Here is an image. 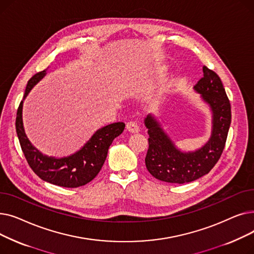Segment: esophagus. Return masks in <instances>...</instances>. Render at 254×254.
<instances>
[{
	"instance_id": "1",
	"label": "esophagus",
	"mask_w": 254,
	"mask_h": 254,
	"mask_svg": "<svg viewBox=\"0 0 254 254\" xmlns=\"http://www.w3.org/2000/svg\"><path fill=\"white\" fill-rule=\"evenodd\" d=\"M127 128L130 132H138L139 131V126L137 122H134V120H130L127 124Z\"/></svg>"
}]
</instances>
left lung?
Instances as JSON below:
<instances>
[{
	"mask_svg": "<svg viewBox=\"0 0 254 254\" xmlns=\"http://www.w3.org/2000/svg\"><path fill=\"white\" fill-rule=\"evenodd\" d=\"M203 73L194 89L201 93L213 113L212 135L204 147L183 153L175 147L153 116L145 118L149 135L145 165L158 180L178 184L196 180L208 174L222 154L231 126V103L219 76L206 65L203 66Z\"/></svg>",
	"mask_w": 254,
	"mask_h": 254,
	"instance_id": "8db88e82",
	"label": "left lung"
}]
</instances>
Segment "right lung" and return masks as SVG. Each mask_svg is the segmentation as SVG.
Masks as SVG:
<instances>
[{
    "instance_id": "right-lung-1",
    "label": "right lung",
    "mask_w": 254,
    "mask_h": 254,
    "mask_svg": "<svg viewBox=\"0 0 254 254\" xmlns=\"http://www.w3.org/2000/svg\"><path fill=\"white\" fill-rule=\"evenodd\" d=\"M45 74L46 70H43L29 80L23 100ZM23 100L17 109L15 127L21 150L35 174L46 182L68 189L79 188L96 178L106 161L110 145L124 131L126 125L115 123L98 129L81 149L70 156L49 157L35 148L25 135L22 125Z\"/></svg>"
}]
</instances>
